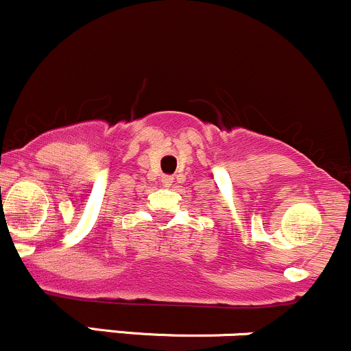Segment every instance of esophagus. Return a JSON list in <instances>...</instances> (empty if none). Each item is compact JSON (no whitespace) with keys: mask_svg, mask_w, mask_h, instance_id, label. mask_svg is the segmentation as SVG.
<instances>
[{"mask_svg":"<svg viewBox=\"0 0 351 351\" xmlns=\"http://www.w3.org/2000/svg\"><path fill=\"white\" fill-rule=\"evenodd\" d=\"M172 182H174V177H172V176H164V177H162V186L171 187Z\"/></svg>","mask_w":351,"mask_h":351,"instance_id":"34e87169","label":"esophagus"}]
</instances>
